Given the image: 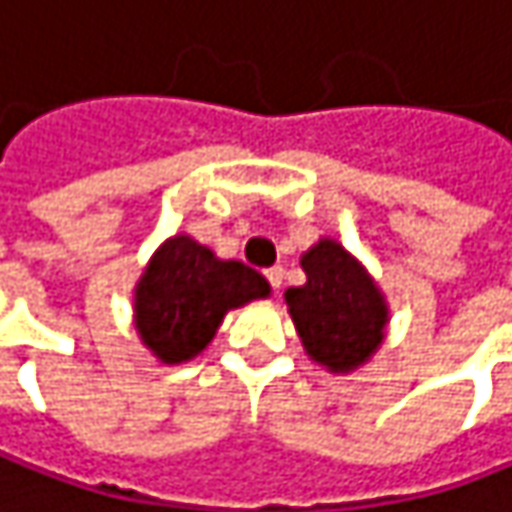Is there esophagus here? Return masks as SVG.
Masks as SVG:
<instances>
[{"label": "esophagus", "mask_w": 512, "mask_h": 512, "mask_svg": "<svg viewBox=\"0 0 512 512\" xmlns=\"http://www.w3.org/2000/svg\"><path fill=\"white\" fill-rule=\"evenodd\" d=\"M282 274H285V271H282L279 265H274V268H268V271H265V279L271 282V288H279V285H282Z\"/></svg>", "instance_id": "obj_1"}]
</instances>
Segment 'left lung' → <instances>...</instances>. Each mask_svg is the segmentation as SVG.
Instances as JSON below:
<instances>
[{"mask_svg": "<svg viewBox=\"0 0 512 512\" xmlns=\"http://www.w3.org/2000/svg\"><path fill=\"white\" fill-rule=\"evenodd\" d=\"M306 285L288 288L285 300L303 347L335 373L364 364L384 338L382 294L347 250L329 238L303 256Z\"/></svg>", "mask_w": 512, "mask_h": 512, "instance_id": "left-lung-1", "label": "left lung"}]
</instances>
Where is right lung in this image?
<instances>
[{"label": "right lung", "mask_w": 512, "mask_h": 512, "mask_svg": "<svg viewBox=\"0 0 512 512\" xmlns=\"http://www.w3.org/2000/svg\"><path fill=\"white\" fill-rule=\"evenodd\" d=\"M256 297H268L265 276L241 262H221L189 236L165 241L136 288V329L165 364L201 352L221 317Z\"/></svg>", "instance_id": "right-lung-1"}]
</instances>
